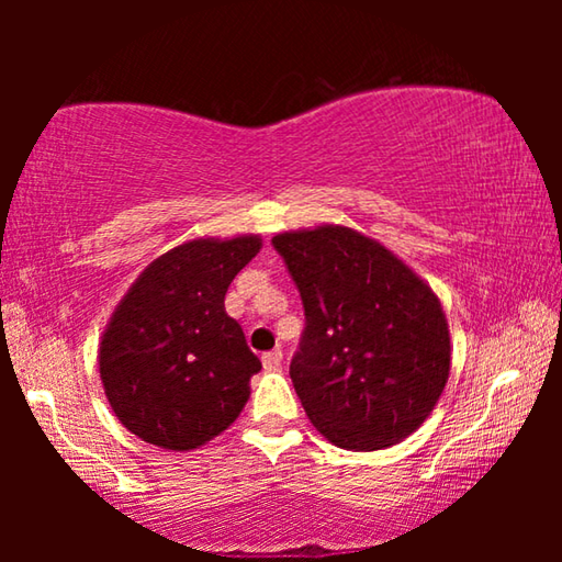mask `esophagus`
<instances>
[{
    "mask_svg": "<svg viewBox=\"0 0 562 562\" xmlns=\"http://www.w3.org/2000/svg\"><path fill=\"white\" fill-rule=\"evenodd\" d=\"M262 367L268 369V372H274V369L282 367V351L280 349H272L268 355H262Z\"/></svg>",
    "mask_w": 562,
    "mask_h": 562,
    "instance_id": "34e87169",
    "label": "esophagus"
}]
</instances>
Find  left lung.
Segmentation results:
<instances>
[{"mask_svg": "<svg viewBox=\"0 0 562 562\" xmlns=\"http://www.w3.org/2000/svg\"><path fill=\"white\" fill-rule=\"evenodd\" d=\"M272 245L304 304L290 376L315 429L347 451L412 436L451 372L436 292L382 243L345 225L278 233Z\"/></svg>", "mask_w": 562, "mask_h": 562, "instance_id": "1", "label": "left lung"}]
</instances>
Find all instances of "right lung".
Returning a JSON list of instances; mask_svg holds the SVG:
<instances>
[{
  "label": "right lung",
  "mask_w": 562,
  "mask_h": 562,
  "mask_svg": "<svg viewBox=\"0 0 562 562\" xmlns=\"http://www.w3.org/2000/svg\"><path fill=\"white\" fill-rule=\"evenodd\" d=\"M260 247V235L176 245L116 304L99 374L113 414L140 441L193 451L240 416L262 364L225 312V292Z\"/></svg>",
  "instance_id": "add662e5"
}]
</instances>
